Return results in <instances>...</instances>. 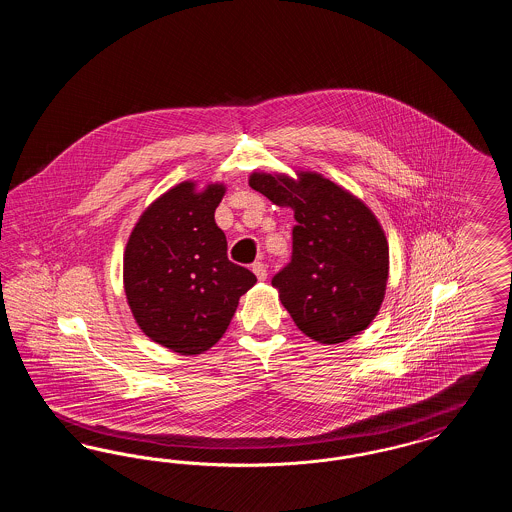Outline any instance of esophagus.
Masks as SVG:
<instances>
[{"label": "esophagus", "mask_w": 512, "mask_h": 512, "mask_svg": "<svg viewBox=\"0 0 512 512\" xmlns=\"http://www.w3.org/2000/svg\"><path fill=\"white\" fill-rule=\"evenodd\" d=\"M253 272H255V276L259 278V280H267L268 270L267 265L265 263H261V261H257V263H253Z\"/></svg>", "instance_id": "esophagus-1"}]
</instances>
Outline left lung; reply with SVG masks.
<instances>
[{"instance_id":"1","label":"left lung","mask_w":512,"mask_h":512,"mask_svg":"<svg viewBox=\"0 0 512 512\" xmlns=\"http://www.w3.org/2000/svg\"><path fill=\"white\" fill-rule=\"evenodd\" d=\"M253 172L249 186L292 209V259L272 278L297 328L320 343H340L376 317L388 282L390 251L363 201L328 178Z\"/></svg>"}]
</instances>
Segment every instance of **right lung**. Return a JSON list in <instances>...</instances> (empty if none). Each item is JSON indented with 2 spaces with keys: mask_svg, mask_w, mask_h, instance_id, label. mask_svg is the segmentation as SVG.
<instances>
[{
  "mask_svg": "<svg viewBox=\"0 0 512 512\" xmlns=\"http://www.w3.org/2000/svg\"><path fill=\"white\" fill-rule=\"evenodd\" d=\"M224 186L182 182L147 207L124 251V292L138 326L182 355L222 338L255 274L232 263L215 222Z\"/></svg>",
  "mask_w": 512,
  "mask_h": 512,
  "instance_id": "add662e5",
  "label": "right lung"
}]
</instances>
